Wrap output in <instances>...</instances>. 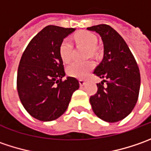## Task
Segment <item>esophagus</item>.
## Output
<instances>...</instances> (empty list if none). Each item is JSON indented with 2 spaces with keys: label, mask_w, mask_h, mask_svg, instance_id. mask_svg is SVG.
<instances>
[{
  "label": "esophagus",
  "mask_w": 151,
  "mask_h": 151,
  "mask_svg": "<svg viewBox=\"0 0 151 151\" xmlns=\"http://www.w3.org/2000/svg\"><path fill=\"white\" fill-rule=\"evenodd\" d=\"M79 84H80L81 86H85V84H86V81H85L84 80L81 79V80H79Z\"/></svg>",
  "instance_id": "1"
}]
</instances>
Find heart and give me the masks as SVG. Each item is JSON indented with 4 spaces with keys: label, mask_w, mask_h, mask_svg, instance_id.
Returning <instances> with one entry per match:
<instances>
[{
    "label": "heart",
    "mask_w": 151,
    "mask_h": 151,
    "mask_svg": "<svg viewBox=\"0 0 151 151\" xmlns=\"http://www.w3.org/2000/svg\"><path fill=\"white\" fill-rule=\"evenodd\" d=\"M74 38L78 44H85L87 47H89L91 53L92 55L95 54L96 51L95 48L97 45L98 41L94 33L88 31H81L75 34ZM72 43L69 39L65 38L60 43L59 48V54L60 56V59L64 63L67 64L72 60ZM94 66L95 65L92 61H85V62L75 61L68 66L67 74L70 76L75 78H85L93 70Z\"/></svg>",
    "instance_id": "1"
}]
</instances>
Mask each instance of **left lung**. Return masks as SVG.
<instances>
[{
  "label": "left lung",
  "mask_w": 151,
  "mask_h": 151,
  "mask_svg": "<svg viewBox=\"0 0 151 151\" xmlns=\"http://www.w3.org/2000/svg\"><path fill=\"white\" fill-rule=\"evenodd\" d=\"M97 32L103 43V59L94 74L104 79L97 85V91L90 97L94 113L108 123L126 118L136 104L140 74L136 60L124 38L113 27L100 24L87 27ZM103 82H107L105 86Z\"/></svg>",
  "instance_id": "obj_1"
}]
</instances>
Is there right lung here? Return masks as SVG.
<instances>
[{
  "instance_id": "right-lung-1",
  "label": "right lung",
  "mask_w": 151,
  "mask_h": 151,
  "mask_svg": "<svg viewBox=\"0 0 151 151\" xmlns=\"http://www.w3.org/2000/svg\"><path fill=\"white\" fill-rule=\"evenodd\" d=\"M76 30L49 25L32 38L22 55L17 87L22 106L34 119L48 122L66 111L77 79L65 76L59 48L64 38Z\"/></svg>"
}]
</instances>
